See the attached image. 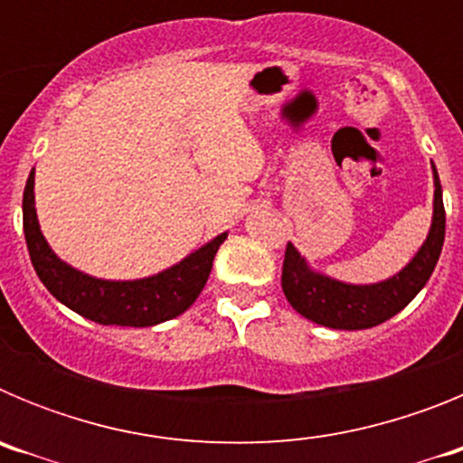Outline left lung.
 Segmentation results:
<instances>
[{"mask_svg":"<svg viewBox=\"0 0 463 463\" xmlns=\"http://www.w3.org/2000/svg\"><path fill=\"white\" fill-rule=\"evenodd\" d=\"M431 169L433 215L427 241L420 245V250L406 267L387 280L373 282V285H353V282L336 280V278L315 271L306 257L292 243H288L285 261H282V292L298 315L329 329L357 331L383 325L411 304L431 278L445 241L443 187H440L439 171L433 162Z\"/></svg>","mask_w":463,"mask_h":463,"instance_id":"obj_1","label":"left lung"}]
</instances>
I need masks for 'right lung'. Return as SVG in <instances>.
Instances as JSON below:
<instances>
[{
	"instance_id": "obj_1",
	"label": "right lung",
	"mask_w": 463,
	"mask_h": 463,
	"mask_svg": "<svg viewBox=\"0 0 463 463\" xmlns=\"http://www.w3.org/2000/svg\"><path fill=\"white\" fill-rule=\"evenodd\" d=\"M23 229L30 260L48 292L88 320L116 326H155L185 313L202 294L213 260L227 232L190 252L174 267L137 280H104L73 269L52 252L41 234L34 208V169L23 194Z\"/></svg>"
}]
</instances>
